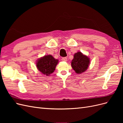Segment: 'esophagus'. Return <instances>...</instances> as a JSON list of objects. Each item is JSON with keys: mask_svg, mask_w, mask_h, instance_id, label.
<instances>
[{"mask_svg": "<svg viewBox=\"0 0 123 123\" xmlns=\"http://www.w3.org/2000/svg\"><path fill=\"white\" fill-rule=\"evenodd\" d=\"M62 61H64V62H67V58L64 57H62Z\"/></svg>", "mask_w": 123, "mask_h": 123, "instance_id": "34e87169", "label": "esophagus"}]
</instances>
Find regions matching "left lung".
<instances>
[{"mask_svg":"<svg viewBox=\"0 0 123 123\" xmlns=\"http://www.w3.org/2000/svg\"><path fill=\"white\" fill-rule=\"evenodd\" d=\"M90 64V59L86 55L78 52L74 55L71 66L77 74H81L86 71Z\"/></svg>","mask_w":123,"mask_h":123,"instance_id":"1","label":"left lung"}]
</instances>
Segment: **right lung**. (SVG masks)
<instances>
[{
    "mask_svg": "<svg viewBox=\"0 0 123 123\" xmlns=\"http://www.w3.org/2000/svg\"><path fill=\"white\" fill-rule=\"evenodd\" d=\"M58 62V59H55L52 55H45L38 59L36 62V67L41 73L49 76L54 71Z\"/></svg>",
    "mask_w": 123,
    "mask_h": 123,
    "instance_id": "right-lung-1",
    "label": "right lung"
}]
</instances>
